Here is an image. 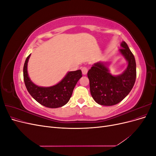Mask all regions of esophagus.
<instances>
[{
	"mask_svg": "<svg viewBox=\"0 0 156 156\" xmlns=\"http://www.w3.org/2000/svg\"><path fill=\"white\" fill-rule=\"evenodd\" d=\"M81 70H82V73H83V75H87V72H88V69H87V68L83 67V68H82Z\"/></svg>",
	"mask_w": 156,
	"mask_h": 156,
	"instance_id": "esophagus-1",
	"label": "esophagus"
}]
</instances>
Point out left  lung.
I'll return each mask as SVG.
<instances>
[{"label":"left lung","mask_w":156,"mask_h":156,"mask_svg":"<svg viewBox=\"0 0 156 156\" xmlns=\"http://www.w3.org/2000/svg\"><path fill=\"white\" fill-rule=\"evenodd\" d=\"M119 53L127 62V68L120 74L110 73L108 62L99 61L88 70L91 95L97 103L111 106L120 102L133 88L136 79V62L134 55L125 41H122Z\"/></svg>","instance_id":"left-lung-1"}]
</instances>
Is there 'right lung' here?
<instances>
[{
  "label": "right lung",
  "mask_w": 156,
  "mask_h": 156,
  "mask_svg": "<svg viewBox=\"0 0 156 156\" xmlns=\"http://www.w3.org/2000/svg\"><path fill=\"white\" fill-rule=\"evenodd\" d=\"M30 55L27 56L23 67V77L28 92L41 105L49 108L62 107L69 101L73 89L80 78L81 70L68 72L57 84L51 87H40L33 83L28 73L27 66Z\"/></svg>",
  "instance_id": "obj_1"
}]
</instances>
